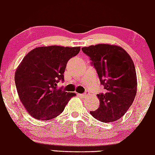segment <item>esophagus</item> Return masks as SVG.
I'll return each mask as SVG.
<instances>
[{
    "instance_id": "1",
    "label": "esophagus",
    "mask_w": 155,
    "mask_h": 155,
    "mask_svg": "<svg viewBox=\"0 0 155 155\" xmlns=\"http://www.w3.org/2000/svg\"><path fill=\"white\" fill-rule=\"evenodd\" d=\"M80 96H81V97H83V98H84V97H88V94H87V93L82 94H80Z\"/></svg>"
}]
</instances>
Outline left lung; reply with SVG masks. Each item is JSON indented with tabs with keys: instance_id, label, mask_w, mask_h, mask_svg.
Instances as JSON below:
<instances>
[{
	"instance_id": "obj_1",
	"label": "left lung",
	"mask_w": 155,
	"mask_h": 155,
	"mask_svg": "<svg viewBox=\"0 0 155 155\" xmlns=\"http://www.w3.org/2000/svg\"><path fill=\"white\" fill-rule=\"evenodd\" d=\"M96 69L105 92L97 94L100 107L90 111L102 122L121 119L133 104L137 92V77L131 57L122 48L99 44L82 48Z\"/></svg>"
}]
</instances>
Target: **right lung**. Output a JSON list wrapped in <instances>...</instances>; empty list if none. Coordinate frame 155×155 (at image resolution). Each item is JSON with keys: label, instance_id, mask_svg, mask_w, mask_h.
Segmentation results:
<instances>
[{"label": "right lung", "instance_id": "right-lung-1", "mask_svg": "<svg viewBox=\"0 0 155 155\" xmlns=\"http://www.w3.org/2000/svg\"><path fill=\"white\" fill-rule=\"evenodd\" d=\"M80 50V47H39L22 59L15 72V85L22 105L34 119L56 117L76 95L57 88V83L64 81L67 62Z\"/></svg>", "mask_w": 155, "mask_h": 155}]
</instances>
